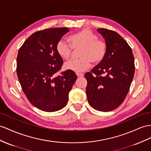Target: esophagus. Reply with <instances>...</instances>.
Listing matches in <instances>:
<instances>
[{
	"instance_id": "1",
	"label": "esophagus",
	"mask_w": 151,
	"mask_h": 151,
	"mask_svg": "<svg viewBox=\"0 0 151 151\" xmlns=\"http://www.w3.org/2000/svg\"><path fill=\"white\" fill-rule=\"evenodd\" d=\"M76 75L78 77H83V74H82V73H76Z\"/></svg>"
}]
</instances>
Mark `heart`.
<instances>
[{
  "label": "heart",
  "mask_w": 151,
  "mask_h": 151,
  "mask_svg": "<svg viewBox=\"0 0 151 151\" xmlns=\"http://www.w3.org/2000/svg\"><path fill=\"white\" fill-rule=\"evenodd\" d=\"M70 44L61 39L56 45L57 52L64 60L70 57L73 48H81L78 59H72L64 64V69L76 73L83 72L89 68L91 62L94 64L99 63L103 60L106 53V45L103 41L90 30L84 29L76 32L69 37Z\"/></svg>",
  "instance_id": "heart-1"
}]
</instances>
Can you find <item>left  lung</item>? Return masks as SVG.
<instances>
[{"label":"left lung","instance_id":"obj_1","mask_svg":"<svg viewBox=\"0 0 151 151\" xmlns=\"http://www.w3.org/2000/svg\"><path fill=\"white\" fill-rule=\"evenodd\" d=\"M105 40L106 53L102 61L88 72V102L101 111H111L121 105L128 93L134 73V59L127 42L115 31L98 29Z\"/></svg>","mask_w":151,"mask_h":151}]
</instances>
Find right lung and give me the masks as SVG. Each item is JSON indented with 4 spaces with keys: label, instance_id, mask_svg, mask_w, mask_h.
<instances>
[{
    "label": "right lung",
    "instance_id": "right-lung-1",
    "mask_svg": "<svg viewBox=\"0 0 151 151\" xmlns=\"http://www.w3.org/2000/svg\"><path fill=\"white\" fill-rule=\"evenodd\" d=\"M69 31L68 28L63 27L36 32L19 49L17 59L19 82L30 103L42 111L53 112L63 109L77 79L75 72L69 70L56 76L63 64L56 45Z\"/></svg>",
    "mask_w": 151,
    "mask_h": 151
}]
</instances>
